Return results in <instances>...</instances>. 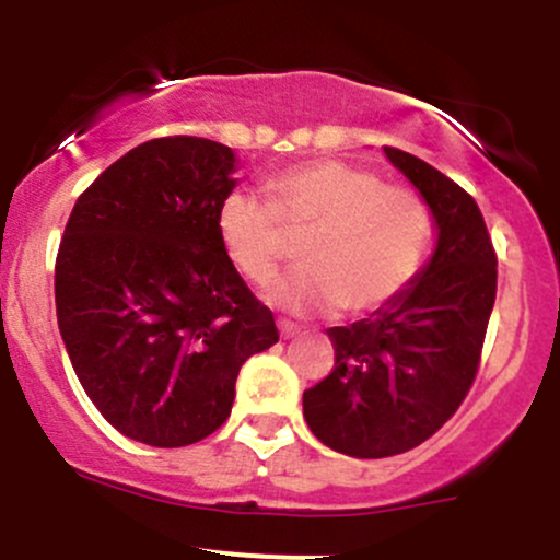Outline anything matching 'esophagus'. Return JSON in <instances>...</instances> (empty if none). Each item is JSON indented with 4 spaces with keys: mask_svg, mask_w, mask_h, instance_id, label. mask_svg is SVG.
<instances>
[{
    "mask_svg": "<svg viewBox=\"0 0 560 560\" xmlns=\"http://www.w3.org/2000/svg\"><path fill=\"white\" fill-rule=\"evenodd\" d=\"M279 331H281V337H284V339H289V337H298V334H300V326L294 324V320L281 318V320H279Z\"/></svg>",
    "mask_w": 560,
    "mask_h": 560,
    "instance_id": "obj_1",
    "label": "esophagus"
}]
</instances>
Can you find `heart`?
Segmentation results:
<instances>
[{
    "instance_id": "b5f03b06",
    "label": "heart",
    "mask_w": 560,
    "mask_h": 560,
    "mask_svg": "<svg viewBox=\"0 0 560 560\" xmlns=\"http://www.w3.org/2000/svg\"><path fill=\"white\" fill-rule=\"evenodd\" d=\"M266 197L229 191L215 213L223 253L255 284H271L284 255V229H307L305 266L273 289L292 311L361 316L387 305L421 271L434 215L421 191L384 184L376 171L313 160L276 173Z\"/></svg>"
}]
</instances>
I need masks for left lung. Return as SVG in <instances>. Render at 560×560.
I'll list each match as a JSON object with an SVG mask.
<instances>
[{
    "label": "left lung",
    "instance_id": "obj_1",
    "mask_svg": "<svg viewBox=\"0 0 560 560\" xmlns=\"http://www.w3.org/2000/svg\"><path fill=\"white\" fill-rule=\"evenodd\" d=\"M432 208L434 258L369 318L331 326L334 369L302 395L311 432L352 458L429 440L466 400L498 294V255L479 205L445 173L384 147Z\"/></svg>",
    "mask_w": 560,
    "mask_h": 560
}]
</instances>
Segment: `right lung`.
<instances>
[{
	"label": "right lung",
	"mask_w": 560,
	"mask_h": 560,
	"mask_svg": "<svg viewBox=\"0 0 560 560\" xmlns=\"http://www.w3.org/2000/svg\"><path fill=\"white\" fill-rule=\"evenodd\" d=\"M231 171L234 152L218 141H144L81 191L57 249V324L75 376L144 445L213 434L244 361L279 342L218 240Z\"/></svg>",
	"instance_id": "add662e5"
}]
</instances>
